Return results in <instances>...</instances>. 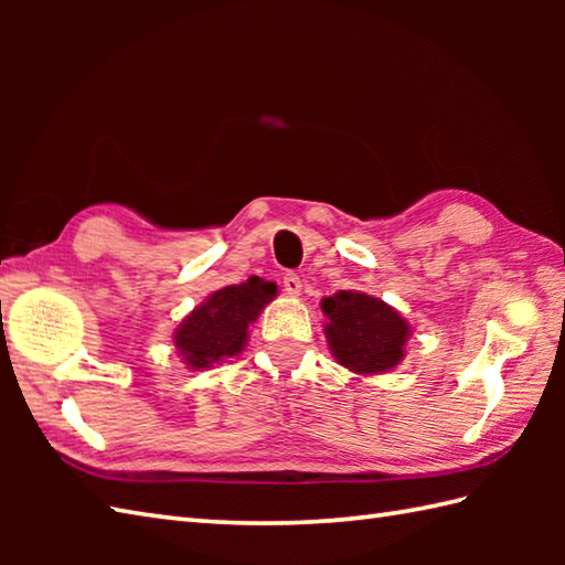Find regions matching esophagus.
Here are the masks:
<instances>
[{
	"label": "esophagus",
	"instance_id": "obj_1",
	"mask_svg": "<svg viewBox=\"0 0 565 565\" xmlns=\"http://www.w3.org/2000/svg\"><path fill=\"white\" fill-rule=\"evenodd\" d=\"M281 286H284V291L289 294V296H298V294H301V289H303V281H301V276H296V274H286V276H284V281H281Z\"/></svg>",
	"mask_w": 565,
	"mask_h": 565
}]
</instances>
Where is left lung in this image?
<instances>
[{"label": "left lung", "instance_id": "left-lung-1", "mask_svg": "<svg viewBox=\"0 0 565 565\" xmlns=\"http://www.w3.org/2000/svg\"><path fill=\"white\" fill-rule=\"evenodd\" d=\"M326 338L338 362L354 374H383L403 362L411 326L381 298L340 291L322 298Z\"/></svg>", "mask_w": 565, "mask_h": 565}]
</instances>
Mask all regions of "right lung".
<instances>
[{"label": "right lung", "mask_w": 565, "mask_h": 565, "mask_svg": "<svg viewBox=\"0 0 565 565\" xmlns=\"http://www.w3.org/2000/svg\"><path fill=\"white\" fill-rule=\"evenodd\" d=\"M276 296V286L252 276L245 284L213 291L182 320L174 347L191 369H209L243 352L247 328Z\"/></svg>", "instance_id": "right-lung-1"}]
</instances>
